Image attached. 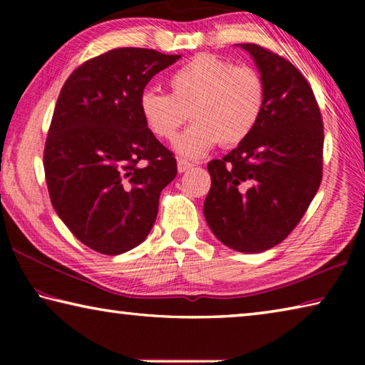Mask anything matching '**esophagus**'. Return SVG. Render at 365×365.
Here are the masks:
<instances>
[{
  "instance_id": "1",
  "label": "esophagus",
  "mask_w": 365,
  "mask_h": 365,
  "mask_svg": "<svg viewBox=\"0 0 365 365\" xmlns=\"http://www.w3.org/2000/svg\"><path fill=\"white\" fill-rule=\"evenodd\" d=\"M191 168H193V164L188 163V160H185V159H178L177 160V169H178V172H180V174L190 170Z\"/></svg>"
}]
</instances>
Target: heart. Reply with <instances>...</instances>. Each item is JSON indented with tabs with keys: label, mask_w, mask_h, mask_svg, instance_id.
Wrapping results in <instances>:
<instances>
[{
	"label": "heart",
	"mask_w": 365,
	"mask_h": 365,
	"mask_svg": "<svg viewBox=\"0 0 365 365\" xmlns=\"http://www.w3.org/2000/svg\"><path fill=\"white\" fill-rule=\"evenodd\" d=\"M170 95L146 90L138 109L154 137L172 140L187 120L193 123L174 141L182 158L196 159L220 141L222 146L242 143L261 119L265 82L248 66H233L214 54H197L172 73Z\"/></svg>",
	"instance_id": "heart-1"
}]
</instances>
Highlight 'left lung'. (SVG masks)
Listing matches in <instances>:
<instances>
[{
	"instance_id": "8db88e82",
	"label": "left lung",
	"mask_w": 365,
	"mask_h": 365,
	"mask_svg": "<svg viewBox=\"0 0 365 365\" xmlns=\"http://www.w3.org/2000/svg\"><path fill=\"white\" fill-rule=\"evenodd\" d=\"M240 48L265 82L264 110L248 138L207 164L205 217L228 248L261 252L292 233L317 193L324 125L312 88L289 61L252 43Z\"/></svg>"
}]
</instances>
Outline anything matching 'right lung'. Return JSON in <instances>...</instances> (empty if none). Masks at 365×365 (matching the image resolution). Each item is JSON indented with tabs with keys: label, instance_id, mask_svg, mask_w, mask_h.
I'll return each mask as SVG.
<instances>
[{
	"label": "right lung",
	"instance_id": "add662e5",
	"mask_svg": "<svg viewBox=\"0 0 365 365\" xmlns=\"http://www.w3.org/2000/svg\"><path fill=\"white\" fill-rule=\"evenodd\" d=\"M117 48L66 80L49 125L46 185L54 211L88 248L115 256L145 242L177 160L148 130L138 101L148 82L180 59Z\"/></svg>",
	"mask_w": 365,
	"mask_h": 365
}]
</instances>
